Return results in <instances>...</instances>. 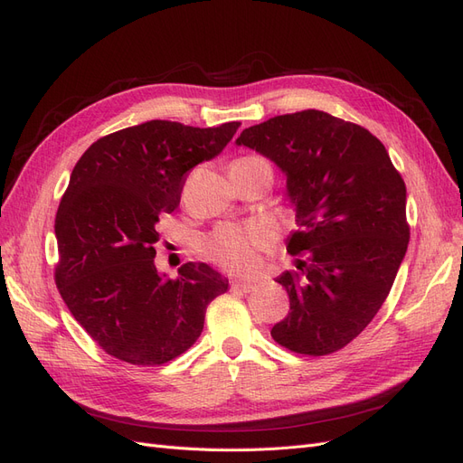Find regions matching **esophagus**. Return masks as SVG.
<instances>
[{
    "instance_id": "esophagus-1",
    "label": "esophagus",
    "mask_w": 463,
    "mask_h": 463,
    "mask_svg": "<svg viewBox=\"0 0 463 463\" xmlns=\"http://www.w3.org/2000/svg\"><path fill=\"white\" fill-rule=\"evenodd\" d=\"M255 288H257V284L255 282H249V279H233V282H232V289L243 291V293L253 291Z\"/></svg>"
}]
</instances>
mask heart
I'll return each mask as SVG.
<instances>
[{"instance_id":"1","label":"heart","mask_w":463,"mask_h":463,"mask_svg":"<svg viewBox=\"0 0 463 463\" xmlns=\"http://www.w3.org/2000/svg\"><path fill=\"white\" fill-rule=\"evenodd\" d=\"M255 156H245L249 160ZM272 245V232L264 223H247V226H222L208 235L203 250L204 255L232 272H253L259 269L260 253Z\"/></svg>"}]
</instances>
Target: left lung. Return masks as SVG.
<instances>
[{
	"label": "left lung",
	"instance_id": "left-lung-1",
	"mask_svg": "<svg viewBox=\"0 0 463 463\" xmlns=\"http://www.w3.org/2000/svg\"><path fill=\"white\" fill-rule=\"evenodd\" d=\"M235 145L282 170L301 226L288 240L305 253L301 274L276 278L291 311L272 338L296 354L338 352L381 309L408 250L403 179L374 135L318 109L253 125Z\"/></svg>",
	"mask_w": 463,
	"mask_h": 463
}]
</instances>
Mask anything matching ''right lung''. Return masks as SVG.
Instances as JSON below:
<instances>
[{
    "instance_id": "obj_1",
    "label": "right lung",
    "mask_w": 463,
    "mask_h": 463,
    "mask_svg": "<svg viewBox=\"0 0 463 463\" xmlns=\"http://www.w3.org/2000/svg\"><path fill=\"white\" fill-rule=\"evenodd\" d=\"M240 121L191 128L152 119L98 138L73 167L55 214V284L69 311L106 354L162 365L197 342L208 303L228 278L187 262L158 272L162 214L179 206L185 175L226 148Z\"/></svg>"
}]
</instances>
